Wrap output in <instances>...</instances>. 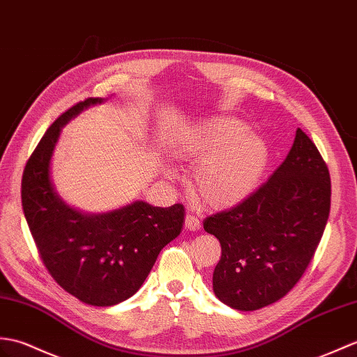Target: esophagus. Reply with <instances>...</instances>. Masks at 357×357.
<instances>
[{
  "mask_svg": "<svg viewBox=\"0 0 357 357\" xmlns=\"http://www.w3.org/2000/svg\"><path fill=\"white\" fill-rule=\"evenodd\" d=\"M185 228L188 231H197L201 228V222H199L197 218H195L193 214H187L185 216Z\"/></svg>",
  "mask_w": 357,
  "mask_h": 357,
  "instance_id": "esophagus-1",
  "label": "esophagus"
}]
</instances>
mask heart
I'll return each instance as SVG.
<instances>
[{
    "mask_svg": "<svg viewBox=\"0 0 357 357\" xmlns=\"http://www.w3.org/2000/svg\"><path fill=\"white\" fill-rule=\"evenodd\" d=\"M178 153L199 161L193 192L204 205L225 210L246 201L263 181L271 161L266 139L242 120L216 115L181 138Z\"/></svg>",
    "mask_w": 357,
    "mask_h": 357,
    "instance_id": "b5f03b06",
    "label": "heart"
}]
</instances>
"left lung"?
<instances>
[{"mask_svg":"<svg viewBox=\"0 0 357 357\" xmlns=\"http://www.w3.org/2000/svg\"><path fill=\"white\" fill-rule=\"evenodd\" d=\"M330 173L317 146L296 129L283 164L250 197L204 220L220 242L213 291L251 312L281 300L301 278L330 213Z\"/></svg>","mask_w":357,"mask_h":357,"instance_id":"left-lung-1","label":"left lung"}]
</instances>
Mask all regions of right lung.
I'll use <instances>...</instances> for the list:
<instances>
[{"label":"right lung","mask_w":357,"mask_h":357,"mask_svg":"<svg viewBox=\"0 0 357 357\" xmlns=\"http://www.w3.org/2000/svg\"><path fill=\"white\" fill-rule=\"evenodd\" d=\"M105 98L91 97L47 129L22 175L24 216L45 268L66 292L85 304L107 307L143 286L162 248L184 225V206L135 201L107 213L74 208L57 193L52 158L63 126Z\"/></svg>","instance_id":"right-lung-1"}]
</instances>
